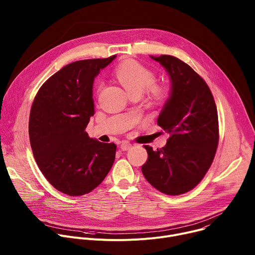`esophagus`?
Listing matches in <instances>:
<instances>
[{"label":"esophagus","instance_id":"obj_1","mask_svg":"<svg viewBox=\"0 0 255 255\" xmlns=\"http://www.w3.org/2000/svg\"><path fill=\"white\" fill-rule=\"evenodd\" d=\"M132 147V143H130L129 141H123L121 143V149L122 150H128Z\"/></svg>","mask_w":255,"mask_h":255}]
</instances>
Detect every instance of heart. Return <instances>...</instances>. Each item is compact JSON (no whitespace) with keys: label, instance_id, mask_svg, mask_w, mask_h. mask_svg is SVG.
I'll return each instance as SVG.
<instances>
[{"label":"heart","instance_id":"b5f03b06","mask_svg":"<svg viewBox=\"0 0 255 255\" xmlns=\"http://www.w3.org/2000/svg\"><path fill=\"white\" fill-rule=\"evenodd\" d=\"M115 78L132 96L142 94L147 90L149 99L155 103L163 102L168 95V89L162 85H156L154 72L135 60H126L115 68Z\"/></svg>","mask_w":255,"mask_h":255}]
</instances>
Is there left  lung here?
Returning <instances> with one entry per match:
<instances>
[{"label":"left lung","mask_w":255,"mask_h":255,"mask_svg":"<svg viewBox=\"0 0 255 255\" xmlns=\"http://www.w3.org/2000/svg\"><path fill=\"white\" fill-rule=\"evenodd\" d=\"M151 58L171 81L169 99L157 119L169 138L156 151L144 145L148 158L141 170L156 190L177 196L198 186L214 160L219 142L217 108L208 85L189 64L171 55Z\"/></svg>","instance_id":"left-lung-1"}]
</instances>
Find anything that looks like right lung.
I'll return each mask as SVG.
<instances>
[{
	"label": "right lung",
	"mask_w": 255,
	"mask_h": 255,
	"mask_svg": "<svg viewBox=\"0 0 255 255\" xmlns=\"http://www.w3.org/2000/svg\"><path fill=\"white\" fill-rule=\"evenodd\" d=\"M108 58L71 62L51 76L36 94L29 117V138L42 174L59 192L79 197L96 189L110 171L116 144L90 138L94 116L93 84Z\"/></svg>",
	"instance_id": "obj_1"
}]
</instances>
